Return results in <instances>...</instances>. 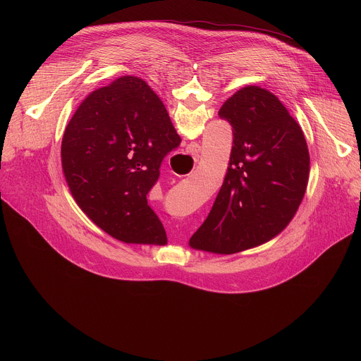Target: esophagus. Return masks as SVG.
I'll return each mask as SVG.
<instances>
[{"label": "esophagus", "mask_w": 361, "mask_h": 361, "mask_svg": "<svg viewBox=\"0 0 361 361\" xmlns=\"http://www.w3.org/2000/svg\"><path fill=\"white\" fill-rule=\"evenodd\" d=\"M201 151V145L198 144V142H191V144H188V147H187V152L188 154H191V156L194 157V160L197 161V159H198V152Z\"/></svg>", "instance_id": "obj_1"}]
</instances>
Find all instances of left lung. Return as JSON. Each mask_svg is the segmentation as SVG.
<instances>
[{
    "label": "left lung",
    "instance_id": "1",
    "mask_svg": "<svg viewBox=\"0 0 361 361\" xmlns=\"http://www.w3.org/2000/svg\"><path fill=\"white\" fill-rule=\"evenodd\" d=\"M233 127L227 174L190 247L234 254L281 233L304 197L310 156L298 123L269 90L247 85L221 106Z\"/></svg>",
    "mask_w": 361,
    "mask_h": 361
}]
</instances>
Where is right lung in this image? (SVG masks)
<instances>
[{
	"instance_id": "add662e5",
	"label": "right lung",
	"mask_w": 361,
	"mask_h": 361,
	"mask_svg": "<svg viewBox=\"0 0 361 361\" xmlns=\"http://www.w3.org/2000/svg\"><path fill=\"white\" fill-rule=\"evenodd\" d=\"M180 142L160 97L144 80L124 75L92 91L71 117L63 173L78 207L101 230L127 244L166 245L147 194Z\"/></svg>"
}]
</instances>
